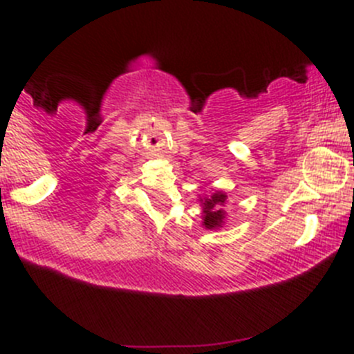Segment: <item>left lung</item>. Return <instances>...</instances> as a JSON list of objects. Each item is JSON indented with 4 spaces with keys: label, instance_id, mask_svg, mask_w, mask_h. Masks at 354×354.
Masks as SVG:
<instances>
[{
    "label": "left lung",
    "instance_id": "8db88e82",
    "mask_svg": "<svg viewBox=\"0 0 354 354\" xmlns=\"http://www.w3.org/2000/svg\"><path fill=\"white\" fill-rule=\"evenodd\" d=\"M202 207V226L205 230H221L226 224V210L223 209L227 202V194L223 190H214L210 195H198Z\"/></svg>",
    "mask_w": 354,
    "mask_h": 354
}]
</instances>
